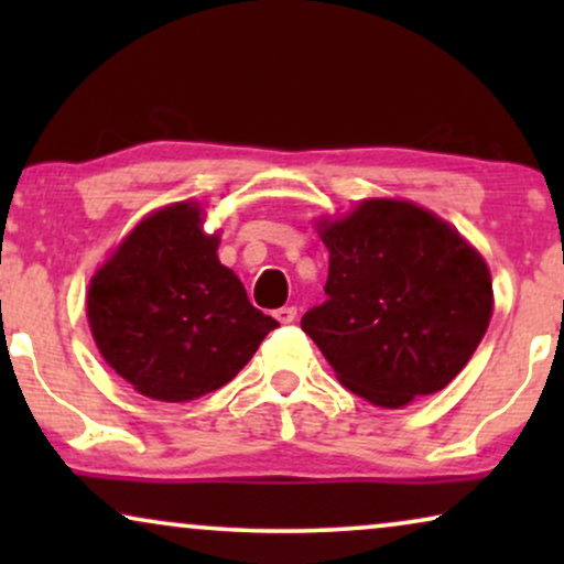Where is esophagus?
I'll return each instance as SVG.
<instances>
[{
  "instance_id": "34e87169",
  "label": "esophagus",
  "mask_w": 564,
  "mask_h": 564,
  "mask_svg": "<svg viewBox=\"0 0 564 564\" xmlns=\"http://www.w3.org/2000/svg\"><path fill=\"white\" fill-rule=\"evenodd\" d=\"M274 318L280 321V323H292L297 318V307L295 305H284V307H280V311L274 313Z\"/></svg>"
}]
</instances>
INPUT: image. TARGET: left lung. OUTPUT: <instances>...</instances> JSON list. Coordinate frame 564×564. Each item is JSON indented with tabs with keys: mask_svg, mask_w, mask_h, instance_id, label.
<instances>
[{
	"mask_svg": "<svg viewBox=\"0 0 564 564\" xmlns=\"http://www.w3.org/2000/svg\"><path fill=\"white\" fill-rule=\"evenodd\" d=\"M318 234L328 249L323 305L300 321L338 382L372 405L403 408L457 377L492 315L485 259L403 199H365Z\"/></svg>",
	"mask_w": 564,
	"mask_h": 564,
	"instance_id": "obj_1",
	"label": "left lung"
}]
</instances>
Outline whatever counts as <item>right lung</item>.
Here are the masks:
<instances>
[{"label":"right lung","instance_id":"right-lung-1","mask_svg":"<svg viewBox=\"0 0 564 564\" xmlns=\"http://www.w3.org/2000/svg\"><path fill=\"white\" fill-rule=\"evenodd\" d=\"M203 234V210L176 203L138 223L87 295L107 365L145 398L187 403L234 380L276 323L249 303Z\"/></svg>","mask_w":564,"mask_h":564}]
</instances>
